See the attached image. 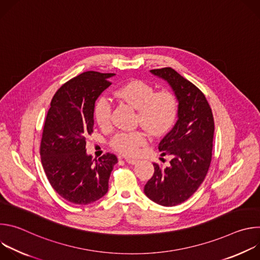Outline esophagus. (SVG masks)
Returning <instances> with one entry per match:
<instances>
[{
    "instance_id": "1",
    "label": "esophagus",
    "mask_w": 260,
    "mask_h": 260,
    "mask_svg": "<svg viewBox=\"0 0 260 260\" xmlns=\"http://www.w3.org/2000/svg\"><path fill=\"white\" fill-rule=\"evenodd\" d=\"M124 159H125V161H126L127 164H129V165H136V164L138 162V159H135V158H129V157H125Z\"/></svg>"
}]
</instances>
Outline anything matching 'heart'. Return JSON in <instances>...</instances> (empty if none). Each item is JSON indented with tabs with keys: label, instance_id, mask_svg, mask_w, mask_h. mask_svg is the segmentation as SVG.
I'll use <instances>...</instances> for the list:
<instances>
[{
	"label": "heart",
	"instance_id": "heart-1",
	"mask_svg": "<svg viewBox=\"0 0 260 260\" xmlns=\"http://www.w3.org/2000/svg\"><path fill=\"white\" fill-rule=\"evenodd\" d=\"M115 95L137 109L136 124H140L152 136H160L174 124L178 113V99L170 89L156 90L143 80H132L119 86ZM112 106L106 96L96 100L93 107L95 122L103 128L110 125ZM146 143V135L141 131L119 133L112 140L115 150L135 155Z\"/></svg>",
	"mask_w": 260,
	"mask_h": 260
}]
</instances>
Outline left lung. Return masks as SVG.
I'll return each instance as SVG.
<instances>
[{
    "label": "left lung",
    "mask_w": 260,
    "mask_h": 260,
    "mask_svg": "<svg viewBox=\"0 0 260 260\" xmlns=\"http://www.w3.org/2000/svg\"><path fill=\"white\" fill-rule=\"evenodd\" d=\"M166 80L178 99V120L158 144L170 166L153 164L154 174L144 187L154 203L173 207L188 200L204 182L213 149L214 118L205 94L172 68L150 71ZM161 159V158H160Z\"/></svg>",
    "instance_id": "obj_1"
}]
</instances>
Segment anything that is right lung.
I'll use <instances>...</instances> for the list:
<instances>
[{"mask_svg": "<svg viewBox=\"0 0 260 260\" xmlns=\"http://www.w3.org/2000/svg\"><path fill=\"white\" fill-rule=\"evenodd\" d=\"M113 73L84 72L55 92L45 119L40 155L46 177L64 200L87 205L103 198L118 159L106 153L92 159L86 153V138L93 132V107L111 84Z\"/></svg>", "mask_w": 260, "mask_h": 260, "instance_id": "right-lung-1", "label": "right lung"}]
</instances>
